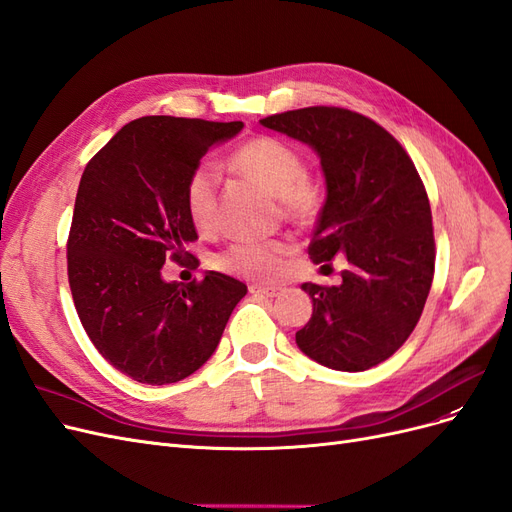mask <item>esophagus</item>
I'll use <instances>...</instances> for the list:
<instances>
[{
  "label": "esophagus",
  "mask_w": 512,
  "mask_h": 512,
  "mask_svg": "<svg viewBox=\"0 0 512 512\" xmlns=\"http://www.w3.org/2000/svg\"><path fill=\"white\" fill-rule=\"evenodd\" d=\"M249 291L253 295H259V298H276V295L283 293V289L280 287H261V285H251Z\"/></svg>",
  "instance_id": "obj_1"
}]
</instances>
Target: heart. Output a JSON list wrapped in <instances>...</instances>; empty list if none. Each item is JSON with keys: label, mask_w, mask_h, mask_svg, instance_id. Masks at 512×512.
I'll return each mask as SVG.
<instances>
[{"label": "heart", "mask_w": 512, "mask_h": 512, "mask_svg": "<svg viewBox=\"0 0 512 512\" xmlns=\"http://www.w3.org/2000/svg\"><path fill=\"white\" fill-rule=\"evenodd\" d=\"M229 166L255 178L272 195L280 197L283 212L293 221H310L323 204L321 187L306 176V161L298 148L274 136H255L229 153ZM219 174L210 166L195 168L185 183V210L197 229L217 223ZM285 242H236L212 259L214 268L257 283H272L285 272L289 255Z\"/></svg>", "instance_id": "b5f03b06"}]
</instances>
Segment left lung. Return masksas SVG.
Wrapping results in <instances>:
<instances>
[{"label": "left lung", "mask_w": 512, "mask_h": 512, "mask_svg": "<svg viewBox=\"0 0 512 512\" xmlns=\"http://www.w3.org/2000/svg\"><path fill=\"white\" fill-rule=\"evenodd\" d=\"M263 127L315 148L327 197L308 255L340 283H304L310 321L295 334L317 364L364 372L389 359L415 329L434 278L430 200L402 144L364 114L310 106L272 114Z\"/></svg>", "instance_id": "8db88e82"}]
</instances>
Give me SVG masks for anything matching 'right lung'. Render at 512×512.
I'll return each instance as SVG.
<instances>
[{"mask_svg":"<svg viewBox=\"0 0 512 512\" xmlns=\"http://www.w3.org/2000/svg\"><path fill=\"white\" fill-rule=\"evenodd\" d=\"M242 121L142 117L127 123L82 172L68 238L74 306L95 349L146 385L202 368L246 285L221 272L168 283L166 261L195 266L185 183L208 148Z\"/></svg>","mask_w":512,"mask_h":512,"instance_id":"obj_1","label":"right lung"}]
</instances>
